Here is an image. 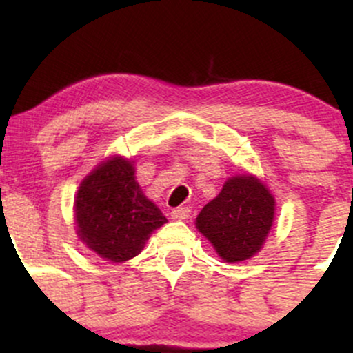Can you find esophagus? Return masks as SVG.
<instances>
[{
	"label": "esophagus",
	"mask_w": 353,
	"mask_h": 353,
	"mask_svg": "<svg viewBox=\"0 0 353 353\" xmlns=\"http://www.w3.org/2000/svg\"><path fill=\"white\" fill-rule=\"evenodd\" d=\"M171 217L174 219V221H185V219L190 217V209H188V208L172 209Z\"/></svg>",
	"instance_id": "34e87169"
}]
</instances>
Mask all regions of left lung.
Segmentation results:
<instances>
[{
    "label": "left lung",
    "mask_w": 353,
    "mask_h": 353,
    "mask_svg": "<svg viewBox=\"0 0 353 353\" xmlns=\"http://www.w3.org/2000/svg\"><path fill=\"white\" fill-rule=\"evenodd\" d=\"M275 217V199L252 174L229 177L224 188L205 204L196 228L212 244L222 261L234 264L261 252Z\"/></svg>",
    "instance_id": "1"
}]
</instances>
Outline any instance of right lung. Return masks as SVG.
<instances>
[{
    "mask_svg": "<svg viewBox=\"0 0 353 353\" xmlns=\"http://www.w3.org/2000/svg\"><path fill=\"white\" fill-rule=\"evenodd\" d=\"M128 157L112 156L96 165L74 197L76 234L84 245L109 262L129 261L168 219L144 196Z\"/></svg>",
    "mask_w": 353,
    "mask_h": 353,
    "instance_id": "obj_1",
    "label": "right lung"
}]
</instances>
